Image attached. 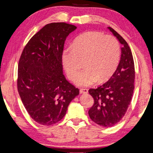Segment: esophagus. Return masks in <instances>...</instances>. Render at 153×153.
<instances>
[{"label":"esophagus","mask_w":153,"mask_h":153,"mask_svg":"<svg viewBox=\"0 0 153 153\" xmlns=\"http://www.w3.org/2000/svg\"><path fill=\"white\" fill-rule=\"evenodd\" d=\"M79 92H80V94H87L88 93V89L81 88V89H79Z\"/></svg>","instance_id":"esophagus-1"}]
</instances>
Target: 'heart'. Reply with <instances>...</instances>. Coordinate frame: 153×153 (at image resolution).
<instances>
[{"instance_id": "b5f03b06", "label": "heart", "mask_w": 153, "mask_h": 153, "mask_svg": "<svg viewBox=\"0 0 153 153\" xmlns=\"http://www.w3.org/2000/svg\"><path fill=\"white\" fill-rule=\"evenodd\" d=\"M120 46L119 41L112 35H105L98 31H89L75 39L72 47L62 51V63L68 78L74 81L85 60L87 68L76 78L79 86H89L108 79L119 64Z\"/></svg>"}]
</instances>
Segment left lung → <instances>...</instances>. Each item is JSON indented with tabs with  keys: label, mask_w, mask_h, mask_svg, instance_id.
Wrapping results in <instances>:
<instances>
[{
	"label": "left lung",
	"mask_w": 153,
	"mask_h": 153,
	"mask_svg": "<svg viewBox=\"0 0 153 153\" xmlns=\"http://www.w3.org/2000/svg\"><path fill=\"white\" fill-rule=\"evenodd\" d=\"M120 44L121 56L119 66L107 82L89 93L94 98V105L89 109V117L102 127H111L119 123L126 114L132 100L134 89L135 71L132 51L126 41L111 27H109Z\"/></svg>",
	"instance_id": "obj_1"
}]
</instances>
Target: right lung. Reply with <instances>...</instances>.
Segmentation results:
<instances>
[{
	"label": "right lung",
	"instance_id": "add662e5",
	"mask_svg": "<svg viewBox=\"0 0 153 153\" xmlns=\"http://www.w3.org/2000/svg\"><path fill=\"white\" fill-rule=\"evenodd\" d=\"M77 27L51 23L23 48L19 59L17 89L27 113L36 123L52 126L63 119L79 89L66 79L61 55L68 34Z\"/></svg>",
	"mask_w": 153,
	"mask_h": 153
}]
</instances>
